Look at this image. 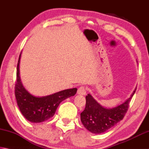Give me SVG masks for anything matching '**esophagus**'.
I'll return each mask as SVG.
<instances>
[{"mask_svg": "<svg viewBox=\"0 0 149 149\" xmlns=\"http://www.w3.org/2000/svg\"><path fill=\"white\" fill-rule=\"evenodd\" d=\"M77 94L81 95H85L86 94V89L84 86L80 87L77 90Z\"/></svg>", "mask_w": 149, "mask_h": 149, "instance_id": "obj_1", "label": "esophagus"}]
</instances>
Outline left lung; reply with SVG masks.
Returning <instances> with one entry per match:
<instances>
[{
	"label": "left lung",
	"mask_w": 149,
	"mask_h": 149,
	"mask_svg": "<svg viewBox=\"0 0 149 149\" xmlns=\"http://www.w3.org/2000/svg\"><path fill=\"white\" fill-rule=\"evenodd\" d=\"M136 89L123 104L112 108H107L99 104L90 94L86 96L85 110L81 113V121L86 129L95 134L107 132L120 121L127 112Z\"/></svg>",
	"instance_id": "8db88e82"
}]
</instances>
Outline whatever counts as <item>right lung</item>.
I'll list each match as a JSON object with an SVG mask.
<instances>
[{"mask_svg":"<svg viewBox=\"0 0 149 149\" xmlns=\"http://www.w3.org/2000/svg\"><path fill=\"white\" fill-rule=\"evenodd\" d=\"M19 54L17 65L15 96L20 112L29 122L40 123L53 116L60 103L75 95L76 88L61 91L54 94L37 97L32 95L22 85L19 77Z\"/></svg>","mask_w":149,"mask_h":149,"instance_id":"1","label":"right lung"}]
</instances>
